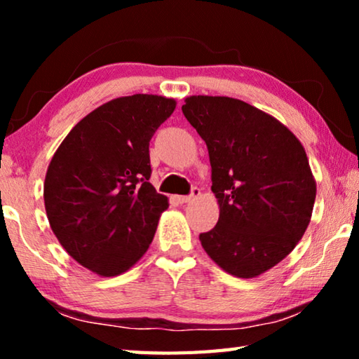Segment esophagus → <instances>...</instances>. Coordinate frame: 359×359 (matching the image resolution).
Masks as SVG:
<instances>
[{"label":"esophagus","instance_id":"34e87169","mask_svg":"<svg viewBox=\"0 0 359 359\" xmlns=\"http://www.w3.org/2000/svg\"><path fill=\"white\" fill-rule=\"evenodd\" d=\"M199 193H201V191H199L198 188H193V190H191V194H188V196H177V199H179V203H180V204L191 203L193 199H196V198L199 196Z\"/></svg>","mask_w":359,"mask_h":359}]
</instances>
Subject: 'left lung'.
Returning a JSON list of instances; mask_svg holds the SVG:
<instances>
[{
    "label": "left lung",
    "mask_w": 359,
    "mask_h": 359,
    "mask_svg": "<svg viewBox=\"0 0 359 359\" xmlns=\"http://www.w3.org/2000/svg\"><path fill=\"white\" fill-rule=\"evenodd\" d=\"M182 112L208 145L220 208L201 245L228 274L258 277L293 252L311 223L317 184L306 150L277 118L241 100L194 95Z\"/></svg>",
    "instance_id": "8db88e82"
}]
</instances>
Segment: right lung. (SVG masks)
<instances>
[{
    "mask_svg": "<svg viewBox=\"0 0 359 359\" xmlns=\"http://www.w3.org/2000/svg\"><path fill=\"white\" fill-rule=\"evenodd\" d=\"M175 104L158 95L115 98L85 115L52 156L48 223L69 257L95 274H123L154 241L169 203L149 182V144Z\"/></svg>",
    "mask_w": 359,
    "mask_h": 359,
    "instance_id": "obj_1",
    "label": "right lung"
}]
</instances>
